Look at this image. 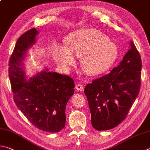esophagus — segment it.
Listing matches in <instances>:
<instances>
[{
	"instance_id": "obj_1",
	"label": "esophagus",
	"mask_w": 150,
	"mask_h": 150,
	"mask_svg": "<svg viewBox=\"0 0 150 150\" xmlns=\"http://www.w3.org/2000/svg\"><path fill=\"white\" fill-rule=\"evenodd\" d=\"M75 88L77 89V91H80L82 92L83 90V84H81V83L77 84V85L75 86Z\"/></svg>"
}]
</instances>
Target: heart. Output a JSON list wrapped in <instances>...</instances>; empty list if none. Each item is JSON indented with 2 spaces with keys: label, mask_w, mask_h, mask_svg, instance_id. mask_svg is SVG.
<instances>
[{
  "label": "heart",
  "mask_w": 150,
  "mask_h": 150,
  "mask_svg": "<svg viewBox=\"0 0 150 150\" xmlns=\"http://www.w3.org/2000/svg\"><path fill=\"white\" fill-rule=\"evenodd\" d=\"M66 47L55 50L53 58L59 66H73L74 56L83 57L81 66L90 75H97L108 70L118 56L115 44L101 31L94 29H83L71 33L66 40Z\"/></svg>",
  "instance_id": "1"
}]
</instances>
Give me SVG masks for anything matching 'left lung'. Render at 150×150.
<instances>
[{
  "label": "left lung",
  "instance_id": "1",
  "mask_svg": "<svg viewBox=\"0 0 150 150\" xmlns=\"http://www.w3.org/2000/svg\"><path fill=\"white\" fill-rule=\"evenodd\" d=\"M141 70L139 52L131 41L130 49L118 66L86 84L84 92L95 129H111L126 118L139 93Z\"/></svg>",
  "mask_w": 150,
  "mask_h": 150
}]
</instances>
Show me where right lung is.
I'll return each mask as SVG.
<instances>
[{"label": "right lung", "instance_id": "add662e5", "mask_svg": "<svg viewBox=\"0 0 150 150\" xmlns=\"http://www.w3.org/2000/svg\"><path fill=\"white\" fill-rule=\"evenodd\" d=\"M38 31L28 30L19 37L9 59V78L16 105L40 130L58 132L66 125V107L74 93L71 77L48 69L25 81L23 61L26 51L35 42Z\"/></svg>", "mask_w": 150, "mask_h": 150}]
</instances>
